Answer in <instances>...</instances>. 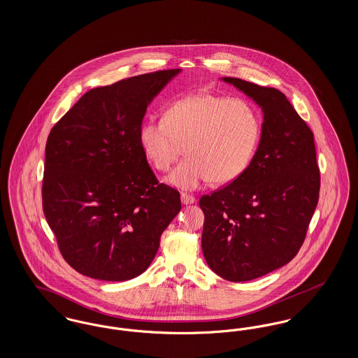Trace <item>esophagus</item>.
Instances as JSON below:
<instances>
[{"label": "esophagus", "instance_id": "1", "mask_svg": "<svg viewBox=\"0 0 358 358\" xmlns=\"http://www.w3.org/2000/svg\"><path fill=\"white\" fill-rule=\"evenodd\" d=\"M196 201V199L192 194L187 193H181V203L184 205L193 204Z\"/></svg>", "mask_w": 358, "mask_h": 358}]
</instances>
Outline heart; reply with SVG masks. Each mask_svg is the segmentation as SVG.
Listing matches in <instances>:
<instances>
[{
  "instance_id": "heart-1",
  "label": "heart",
  "mask_w": 358,
  "mask_h": 358,
  "mask_svg": "<svg viewBox=\"0 0 358 358\" xmlns=\"http://www.w3.org/2000/svg\"><path fill=\"white\" fill-rule=\"evenodd\" d=\"M139 145L158 171H168L182 152L187 157L171 171L169 182L196 189L210 181H236L255 157L262 120L245 99L210 92L187 94L169 103L164 117L143 120Z\"/></svg>"
}]
</instances>
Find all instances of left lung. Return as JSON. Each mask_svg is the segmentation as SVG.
Masks as SVG:
<instances>
[{
	"label": "left lung",
	"instance_id": "8db88e82",
	"mask_svg": "<svg viewBox=\"0 0 358 358\" xmlns=\"http://www.w3.org/2000/svg\"><path fill=\"white\" fill-rule=\"evenodd\" d=\"M263 110L262 138L236 181L201 196V247L225 280L247 282L278 270L301 250L320 199L314 134L286 95L273 87L224 78Z\"/></svg>",
	"mask_w": 358,
	"mask_h": 358
}]
</instances>
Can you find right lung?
<instances>
[{
    "label": "right lung",
    "instance_id": "right-lung-1",
    "mask_svg": "<svg viewBox=\"0 0 358 358\" xmlns=\"http://www.w3.org/2000/svg\"><path fill=\"white\" fill-rule=\"evenodd\" d=\"M180 69L92 88L45 145L43 210L64 260L85 276L122 282L146 271L181 209L139 145L148 104Z\"/></svg>",
    "mask_w": 358,
    "mask_h": 358
}]
</instances>
